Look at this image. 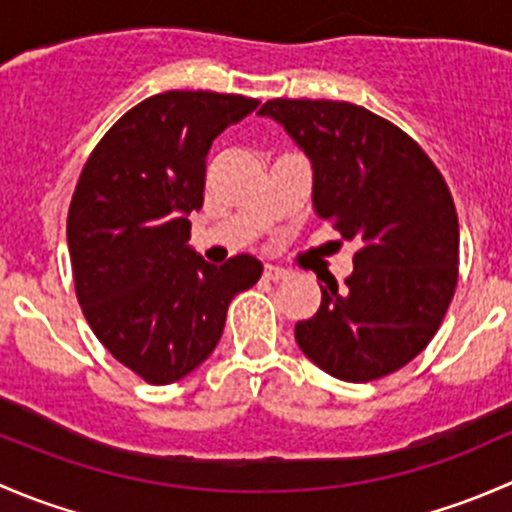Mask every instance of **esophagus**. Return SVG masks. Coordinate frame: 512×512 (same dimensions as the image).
Here are the masks:
<instances>
[{
  "label": "esophagus",
  "mask_w": 512,
  "mask_h": 512,
  "mask_svg": "<svg viewBox=\"0 0 512 512\" xmlns=\"http://www.w3.org/2000/svg\"><path fill=\"white\" fill-rule=\"evenodd\" d=\"M287 275H289V272L285 270V267H277V265H265V277H267V280L277 282V280H285Z\"/></svg>",
  "instance_id": "1"
}]
</instances>
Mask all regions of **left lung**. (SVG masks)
Here are the masks:
<instances>
[{
	"instance_id": "obj_1",
	"label": "left lung",
	"mask_w": 512,
	"mask_h": 512,
	"mask_svg": "<svg viewBox=\"0 0 512 512\" xmlns=\"http://www.w3.org/2000/svg\"><path fill=\"white\" fill-rule=\"evenodd\" d=\"M312 163V205L344 240L354 272L322 287L317 314L294 324L307 359L342 381H374L418 356L458 282L451 190L414 138L347 101L275 98L260 108Z\"/></svg>"
}]
</instances>
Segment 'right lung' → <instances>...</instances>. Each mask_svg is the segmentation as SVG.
Instances as JSON below:
<instances>
[{"mask_svg":"<svg viewBox=\"0 0 512 512\" xmlns=\"http://www.w3.org/2000/svg\"><path fill=\"white\" fill-rule=\"evenodd\" d=\"M260 101L165 91L113 123L81 170L66 223L76 297L98 342L148 384H173L218 347L227 307L260 280L252 255L210 265L193 247L205 158Z\"/></svg>","mask_w":512,"mask_h":512,"instance_id":"1","label":"right lung"}]
</instances>
